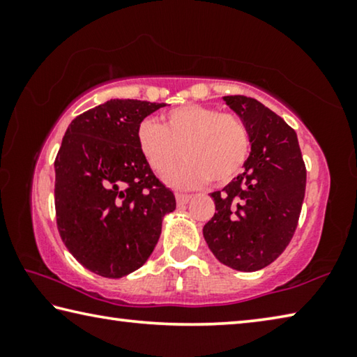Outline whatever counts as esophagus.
I'll list each match as a JSON object with an SVG mask.
<instances>
[{
    "label": "esophagus",
    "instance_id": "esophagus-1",
    "mask_svg": "<svg viewBox=\"0 0 357 357\" xmlns=\"http://www.w3.org/2000/svg\"><path fill=\"white\" fill-rule=\"evenodd\" d=\"M189 200H190V195H187V193H176L178 206H184V204L189 203Z\"/></svg>",
    "mask_w": 357,
    "mask_h": 357
}]
</instances>
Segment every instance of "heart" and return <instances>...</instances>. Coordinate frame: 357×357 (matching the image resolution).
<instances>
[{
    "label": "heart",
    "mask_w": 357,
    "mask_h": 357,
    "mask_svg": "<svg viewBox=\"0 0 357 357\" xmlns=\"http://www.w3.org/2000/svg\"><path fill=\"white\" fill-rule=\"evenodd\" d=\"M137 140L143 159L159 176L183 154L184 164L167 176L176 187H198L206 179L225 184L243 170L250 153V134L243 119L197 104L173 108L164 116V124L143 121Z\"/></svg>",
    "instance_id": "b5f03b06"
}]
</instances>
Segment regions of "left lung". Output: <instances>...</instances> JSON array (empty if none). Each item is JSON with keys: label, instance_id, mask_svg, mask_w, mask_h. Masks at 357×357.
Instances as JSON below:
<instances>
[{"label": "left lung", "instance_id": "left-lung-1", "mask_svg": "<svg viewBox=\"0 0 357 357\" xmlns=\"http://www.w3.org/2000/svg\"><path fill=\"white\" fill-rule=\"evenodd\" d=\"M223 100L244 121L252 148L244 172L211 193L215 214L203 227V236L220 263L253 273L279 258L291 241L307 172L298 135L279 114L245 96Z\"/></svg>", "mask_w": 357, "mask_h": 357}]
</instances>
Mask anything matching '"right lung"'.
<instances>
[{
  "instance_id": "add662e5",
  "label": "right lung",
  "mask_w": 357,
  "mask_h": 357,
  "mask_svg": "<svg viewBox=\"0 0 357 357\" xmlns=\"http://www.w3.org/2000/svg\"><path fill=\"white\" fill-rule=\"evenodd\" d=\"M165 104L110 99L72 121L55 159L59 236L91 273L119 279L146 263L176 208L138 148V128Z\"/></svg>"
}]
</instances>
